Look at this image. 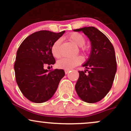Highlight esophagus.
<instances>
[{
  "label": "esophagus",
  "instance_id": "34e87169",
  "mask_svg": "<svg viewBox=\"0 0 131 131\" xmlns=\"http://www.w3.org/2000/svg\"><path fill=\"white\" fill-rule=\"evenodd\" d=\"M70 70H64V73H65V74H67L69 73V72H70Z\"/></svg>",
  "mask_w": 131,
  "mask_h": 131
}]
</instances>
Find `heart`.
Instances as JSON below:
<instances>
[{
	"mask_svg": "<svg viewBox=\"0 0 131 131\" xmlns=\"http://www.w3.org/2000/svg\"><path fill=\"white\" fill-rule=\"evenodd\" d=\"M70 41L73 42L78 46L80 47L81 51L86 52L88 51V48L84 46L85 43V38L82 34L78 32H72L67 36ZM61 39H57L53 43L51 47V51L53 56L55 58H59L61 57V53L60 51ZM83 58L81 56H76L74 57H65L61 58L57 61V65L60 68L70 70L76 66L79 65L83 62Z\"/></svg>",
	"mask_w": 131,
	"mask_h": 131,
	"instance_id": "obj_1",
	"label": "heart"
}]
</instances>
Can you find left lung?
<instances>
[{
    "mask_svg": "<svg viewBox=\"0 0 131 131\" xmlns=\"http://www.w3.org/2000/svg\"><path fill=\"white\" fill-rule=\"evenodd\" d=\"M74 31H82L89 37L92 46L89 58L82 65L86 70L79 71L75 89L83 101L96 103L104 98L112 87L117 70L115 49L108 37L94 27Z\"/></svg>",
    "mask_w": 131,
    "mask_h": 131,
    "instance_id": "8db88e82",
    "label": "left lung"
}]
</instances>
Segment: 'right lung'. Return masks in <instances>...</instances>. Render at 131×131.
<instances>
[{
    "label": "right lung",
    "mask_w": 131,
    "mask_h": 131,
    "mask_svg": "<svg viewBox=\"0 0 131 131\" xmlns=\"http://www.w3.org/2000/svg\"><path fill=\"white\" fill-rule=\"evenodd\" d=\"M64 32L37 31L27 37L18 49L14 64L16 81L31 102L39 103L49 100L64 77L63 70H47L43 67L55 64L51 47Z\"/></svg>",
    "instance_id": "add662e5"
}]
</instances>
